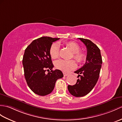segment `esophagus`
<instances>
[{
    "mask_svg": "<svg viewBox=\"0 0 122 122\" xmlns=\"http://www.w3.org/2000/svg\"><path fill=\"white\" fill-rule=\"evenodd\" d=\"M63 75L64 76H66L68 75V74L66 73H65V72H63Z\"/></svg>",
    "mask_w": 122,
    "mask_h": 122,
    "instance_id": "1",
    "label": "esophagus"
}]
</instances>
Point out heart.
Returning a JSON list of instances; mask_svg holds the SVG:
<instances>
[{"instance_id":"heart-1","label":"heart","mask_w":122,"mask_h":122,"mask_svg":"<svg viewBox=\"0 0 122 122\" xmlns=\"http://www.w3.org/2000/svg\"><path fill=\"white\" fill-rule=\"evenodd\" d=\"M70 48L73 52L72 57L78 63H83L86 60V56L85 53L81 51V48L79 45L74 41H66L64 43ZM49 54L51 58L53 59L58 58L59 56V46L56 44H53L51 46L49 49ZM55 66L58 69L62 71L67 72L69 71L74 69L76 63L74 60H65L60 59L55 62Z\"/></svg>"}]
</instances>
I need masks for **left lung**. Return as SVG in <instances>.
I'll use <instances>...</instances> for the list:
<instances>
[{
  "mask_svg": "<svg viewBox=\"0 0 122 122\" xmlns=\"http://www.w3.org/2000/svg\"><path fill=\"white\" fill-rule=\"evenodd\" d=\"M78 38L86 46L87 54L86 63L74 72L80 78L74 85L67 86L71 94L76 97H83L92 91L98 80L102 63L100 50L97 45L89 39Z\"/></svg>",
  "mask_w": 122,
  "mask_h": 122,
  "instance_id": "1",
  "label": "left lung"
}]
</instances>
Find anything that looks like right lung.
I'll return each instance as SVG.
<instances>
[{"mask_svg":"<svg viewBox=\"0 0 122 122\" xmlns=\"http://www.w3.org/2000/svg\"><path fill=\"white\" fill-rule=\"evenodd\" d=\"M59 39L41 37L34 40L25 50L22 63L25 80L30 88L38 95L49 94L56 80L63 77L60 70H52L54 66L49 54L52 42ZM46 70L49 72L48 74L45 73Z\"/></svg>","mask_w":122,"mask_h":122,"instance_id":"right-lung-1","label":"right lung"}]
</instances>
